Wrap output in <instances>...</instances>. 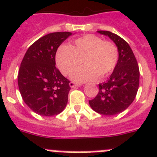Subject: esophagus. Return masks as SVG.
Wrapping results in <instances>:
<instances>
[{
  "label": "esophagus",
  "mask_w": 157,
  "mask_h": 157,
  "mask_svg": "<svg viewBox=\"0 0 157 157\" xmlns=\"http://www.w3.org/2000/svg\"><path fill=\"white\" fill-rule=\"evenodd\" d=\"M82 85V83H75L74 81H71L70 83V87H80V86Z\"/></svg>",
  "instance_id": "esophagus-1"
}]
</instances>
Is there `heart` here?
I'll return each instance as SVG.
<instances>
[{
  "instance_id": "1",
  "label": "heart",
  "mask_w": 157,
  "mask_h": 157,
  "mask_svg": "<svg viewBox=\"0 0 157 157\" xmlns=\"http://www.w3.org/2000/svg\"><path fill=\"white\" fill-rule=\"evenodd\" d=\"M58 68L64 75H68L84 62L85 67L74 70L70 75L75 81L95 80L105 77L114 70L118 60L116 45L98 36L86 35L74 42V46L62 45L56 56Z\"/></svg>"
}]
</instances>
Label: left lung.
<instances>
[{
  "mask_svg": "<svg viewBox=\"0 0 157 157\" xmlns=\"http://www.w3.org/2000/svg\"><path fill=\"white\" fill-rule=\"evenodd\" d=\"M98 32L108 36L116 44L118 60L110 78L98 84V94L89 104L101 115H115L125 111L134 101L140 85V69L126 41L109 31Z\"/></svg>",
  "mask_w": 157,
  "mask_h": 157,
  "instance_id": "obj_1",
  "label": "left lung"
}]
</instances>
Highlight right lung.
<instances>
[{
	"mask_svg": "<svg viewBox=\"0 0 157 157\" xmlns=\"http://www.w3.org/2000/svg\"><path fill=\"white\" fill-rule=\"evenodd\" d=\"M71 35L58 32L42 36L28 49L21 63L17 83L23 101L42 116L61 113L68 101L70 81L56 67V53Z\"/></svg>",
	"mask_w": 157,
	"mask_h": 157,
	"instance_id": "1",
	"label": "right lung"
}]
</instances>
